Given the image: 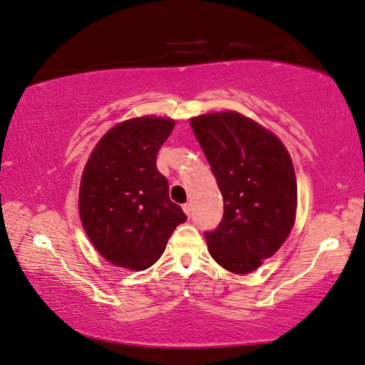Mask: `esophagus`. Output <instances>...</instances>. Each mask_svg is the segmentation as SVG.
Wrapping results in <instances>:
<instances>
[{"instance_id":"34e87169","label":"esophagus","mask_w":365,"mask_h":365,"mask_svg":"<svg viewBox=\"0 0 365 365\" xmlns=\"http://www.w3.org/2000/svg\"><path fill=\"white\" fill-rule=\"evenodd\" d=\"M182 210L186 212V215H187V217H190V212H192V205H190L189 202H187V204H184V205H182Z\"/></svg>"}]
</instances>
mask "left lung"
<instances>
[{"label": "left lung", "mask_w": 365, "mask_h": 365, "mask_svg": "<svg viewBox=\"0 0 365 365\" xmlns=\"http://www.w3.org/2000/svg\"><path fill=\"white\" fill-rule=\"evenodd\" d=\"M223 197L218 227L205 232L210 255L235 274L255 271L294 227L297 179L280 140L238 112L190 120Z\"/></svg>", "instance_id": "8db88e82"}]
</instances>
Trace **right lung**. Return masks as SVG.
Returning <instances> with one entry per match:
<instances>
[{"mask_svg": "<svg viewBox=\"0 0 365 365\" xmlns=\"http://www.w3.org/2000/svg\"><path fill=\"white\" fill-rule=\"evenodd\" d=\"M175 120L138 117L106 133L89 156L80 187L85 232L112 264L142 271L163 255L168 238L187 217L170 200L156 155Z\"/></svg>", "mask_w": 365, "mask_h": 365, "instance_id": "add662e5", "label": "right lung"}]
</instances>
